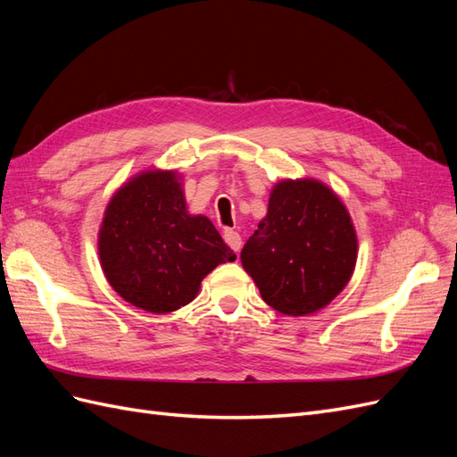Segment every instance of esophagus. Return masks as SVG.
Masks as SVG:
<instances>
[{
  "label": "esophagus",
  "instance_id": "1",
  "mask_svg": "<svg viewBox=\"0 0 457 457\" xmlns=\"http://www.w3.org/2000/svg\"><path fill=\"white\" fill-rule=\"evenodd\" d=\"M223 238H225V242L228 244V247L232 252H240V247H242V237L240 234L237 232V230H225V234H223Z\"/></svg>",
  "mask_w": 457,
  "mask_h": 457
}]
</instances>
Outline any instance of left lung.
<instances>
[{
	"label": "left lung",
	"mask_w": 457,
	"mask_h": 457,
	"mask_svg": "<svg viewBox=\"0 0 457 457\" xmlns=\"http://www.w3.org/2000/svg\"><path fill=\"white\" fill-rule=\"evenodd\" d=\"M240 259L267 305L289 316L311 314L351 280L356 234L349 212L312 179L282 181Z\"/></svg>",
	"instance_id": "8db88e82"
}]
</instances>
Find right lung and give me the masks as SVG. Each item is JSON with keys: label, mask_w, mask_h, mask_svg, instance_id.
<instances>
[{"label": "right lung", "mask_w": 457, "mask_h": 457, "mask_svg": "<svg viewBox=\"0 0 457 457\" xmlns=\"http://www.w3.org/2000/svg\"><path fill=\"white\" fill-rule=\"evenodd\" d=\"M104 276L120 297L165 314L196 297L205 274L237 259L204 215H188L173 171H146L110 200L99 232Z\"/></svg>", "instance_id": "right-lung-1"}]
</instances>
